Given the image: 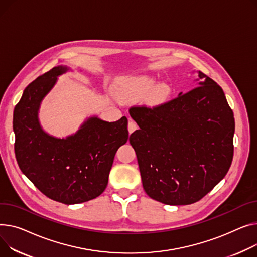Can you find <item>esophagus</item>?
<instances>
[{
	"label": "esophagus",
	"instance_id": "1",
	"mask_svg": "<svg viewBox=\"0 0 257 257\" xmlns=\"http://www.w3.org/2000/svg\"><path fill=\"white\" fill-rule=\"evenodd\" d=\"M136 129H138V125L133 121L132 118H129V122H128V131L129 133L134 132Z\"/></svg>",
	"mask_w": 257,
	"mask_h": 257
}]
</instances>
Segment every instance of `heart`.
Returning <instances> with one entry per match:
<instances>
[{
    "label": "heart",
    "mask_w": 257,
    "mask_h": 257,
    "mask_svg": "<svg viewBox=\"0 0 257 257\" xmlns=\"http://www.w3.org/2000/svg\"><path fill=\"white\" fill-rule=\"evenodd\" d=\"M155 81V78L148 75L127 77L118 82L115 94L117 98L121 100H130L132 98L141 97L150 91ZM169 93V85L165 82H162L154 87L151 90L150 97L153 101H161L165 99Z\"/></svg>",
    "instance_id": "obj_1"
}]
</instances>
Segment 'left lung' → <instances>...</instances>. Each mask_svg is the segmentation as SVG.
Wrapping results in <instances>:
<instances>
[{"instance_id":"8db88e82","label":"left lung","mask_w":257,"mask_h":257,"mask_svg":"<svg viewBox=\"0 0 257 257\" xmlns=\"http://www.w3.org/2000/svg\"><path fill=\"white\" fill-rule=\"evenodd\" d=\"M194 87L163 104L129 109L140 126L129 142L144 189L169 206L200 200L226 176L233 157L234 117L223 90L200 71Z\"/></svg>"}]
</instances>
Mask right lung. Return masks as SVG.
Wrapping results in <instances>:
<instances>
[{"label": "right lung", "instance_id": "1", "mask_svg": "<svg viewBox=\"0 0 257 257\" xmlns=\"http://www.w3.org/2000/svg\"><path fill=\"white\" fill-rule=\"evenodd\" d=\"M68 70L54 67L25 89L13 113L14 151L23 174L45 196L75 204L105 190L115 153L128 141V119L109 123L92 116L66 139L47 134L38 119L40 103Z\"/></svg>", "mask_w": 257, "mask_h": 257}]
</instances>
